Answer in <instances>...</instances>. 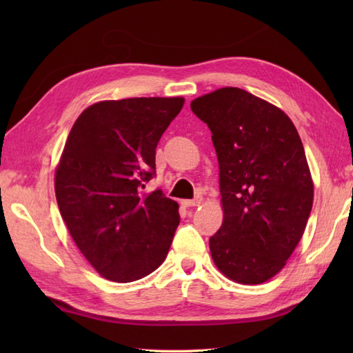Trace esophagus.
Instances as JSON below:
<instances>
[{
    "label": "esophagus",
    "mask_w": 353,
    "mask_h": 353,
    "mask_svg": "<svg viewBox=\"0 0 353 353\" xmlns=\"http://www.w3.org/2000/svg\"><path fill=\"white\" fill-rule=\"evenodd\" d=\"M201 203H203V199H201L200 196H197L196 199H192V200H185L183 201V205L186 208H196V206H200Z\"/></svg>",
    "instance_id": "1"
}]
</instances>
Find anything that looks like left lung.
Here are the masks:
<instances>
[{"label": "left lung", "mask_w": 353, "mask_h": 353, "mask_svg": "<svg viewBox=\"0 0 353 353\" xmlns=\"http://www.w3.org/2000/svg\"><path fill=\"white\" fill-rule=\"evenodd\" d=\"M219 157L223 224L209 238L220 272L239 283L279 273L308 223L314 185L301 137L273 104L239 88L191 101Z\"/></svg>", "instance_id": "8db88e82"}]
</instances>
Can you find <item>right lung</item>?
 Here are the masks:
<instances>
[{
	"label": "right lung",
	"mask_w": 353,
	"mask_h": 353,
	"mask_svg": "<svg viewBox=\"0 0 353 353\" xmlns=\"http://www.w3.org/2000/svg\"><path fill=\"white\" fill-rule=\"evenodd\" d=\"M182 97L100 101L81 112L56 170L59 211L80 252L114 282L142 279L167 258L181 223L161 190L156 147L182 110Z\"/></svg>",
	"instance_id": "obj_1"
}]
</instances>
